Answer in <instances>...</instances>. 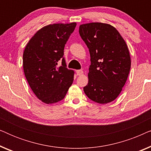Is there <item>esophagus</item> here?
Returning a JSON list of instances; mask_svg holds the SVG:
<instances>
[{"label":"esophagus","instance_id":"obj_1","mask_svg":"<svg viewBox=\"0 0 151 151\" xmlns=\"http://www.w3.org/2000/svg\"><path fill=\"white\" fill-rule=\"evenodd\" d=\"M76 73H77L78 76H81L82 74L83 73V71H82V70H81V69L77 70V71H76Z\"/></svg>","mask_w":151,"mask_h":151}]
</instances>
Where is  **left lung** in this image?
Instances as JSON below:
<instances>
[{
    "label": "left lung",
    "instance_id": "obj_1",
    "mask_svg": "<svg viewBox=\"0 0 151 151\" xmlns=\"http://www.w3.org/2000/svg\"><path fill=\"white\" fill-rule=\"evenodd\" d=\"M79 33L91 56L88 82L84 91L99 104L112 102L122 90L131 69L127 45L118 31L109 24H81Z\"/></svg>",
    "mask_w": 151,
    "mask_h": 151
}]
</instances>
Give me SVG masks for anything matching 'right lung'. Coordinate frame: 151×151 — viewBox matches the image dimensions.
<instances>
[{
    "label": "right lung",
    "mask_w": 151,
    "mask_h": 151,
    "mask_svg": "<svg viewBox=\"0 0 151 151\" xmlns=\"http://www.w3.org/2000/svg\"><path fill=\"white\" fill-rule=\"evenodd\" d=\"M76 26V22L45 26L24 49V76L37 98L46 104L63 100L73 83L74 72L67 68L63 55L65 44ZM60 61L62 65L58 67Z\"/></svg>",
    "instance_id": "right-lung-1"
}]
</instances>
